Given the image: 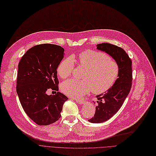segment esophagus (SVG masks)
<instances>
[{
	"label": "esophagus",
	"mask_w": 156,
	"mask_h": 156,
	"mask_svg": "<svg viewBox=\"0 0 156 156\" xmlns=\"http://www.w3.org/2000/svg\"><path fill=\"white\" fill-rule=\"evenodd\" d=\"M76 101L78 103H80V104H83V103H84L85 101L82 99H76Z\"/></svg>",
	"instance_id": "obj_1"
}]
</instances>
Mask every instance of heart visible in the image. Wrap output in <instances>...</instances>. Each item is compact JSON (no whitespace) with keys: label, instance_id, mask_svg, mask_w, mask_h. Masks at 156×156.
<instances>
[{"label":"heart","instance_id":"obj_1","mask_svg":"<svg viewBox=\"0 0 156 156\" xmlns=\"http://www.w3.org/2000/svg\"><path fill=\"white\" fill-rule=\"evenodd\" d=\"M74 56L63 59L58 66L57 73L66 79L75 70ZM78 65L85 69L83 80L69 79L61 85V89L69 96L78 98L89 93L92 90L95 94H101L114 85L119 74L116 61L106 53L93 50H85L78 56Z\"/></svg>","mask_w":156,"mask_h":156}]
</instances>
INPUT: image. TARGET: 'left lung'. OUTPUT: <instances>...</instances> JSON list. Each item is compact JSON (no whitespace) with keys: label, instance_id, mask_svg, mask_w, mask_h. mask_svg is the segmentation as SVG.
I'll return each instance as SVG.
<instances>
[{"label":"left lung","instance_id":"1","mask_svg":"<svg viewBox=\"0 0 156 156\" xmlns=\"http://www.w3.org/2000/svg\"><path fill=\"white\" fill-rule=\"evenodd\" d=\"M97 49L111 56L119 66L118 78L104 94L96 96V112L89 122L94 123L105 122L112 118L119 108L129 94L132 82V60L122 48L108 43L99 44Z\"/></svg>","mask_w":156,"mask_h":156}]
</instances>
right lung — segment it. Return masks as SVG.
I'll list each match as a JSON object with an SVG mask.
<instances>
[{
	"label": "right lung",
	"instance_id": "1",
	"mask_svg": "<svg viewBox=\"0 0 156 156\" xmlns=\"http://www.w3.org/2000/svg\"><path fill=\"white\" fill-rule=\"evenodd\" d=\"M64 49L51 44H39L29 49L19 63L16 93L27 116L39 125L55 123L61 116L68 98L57 92L48 95V89L58 91L57 68Z\"/></svg>",
	"mask_w": 156,
	"mask_h": 156
}]
</instances>
